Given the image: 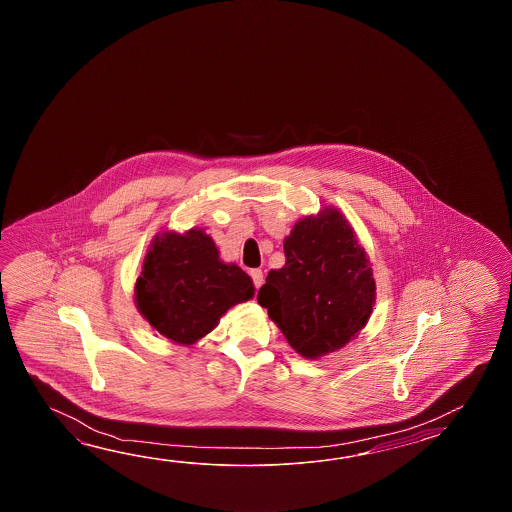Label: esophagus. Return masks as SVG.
I'll use <instances>...</instances> for the list:
<instances>
[{
    "instance_id": "34e87169",
    "label": "esophagus",
    "mask_w": 512,
    "mask_h": 512,
    "mask_svg": "<svg viewBox=\"0 0 512 512\" xmlns=\"http://www.w3.org/2000/svg\"><path fill=\"white\" fill-rule=\"evenodd\" d=\"M251 276L256 289H260L261 283H263V272H261V269H252Z\"/></svg>"
}]
</instances>
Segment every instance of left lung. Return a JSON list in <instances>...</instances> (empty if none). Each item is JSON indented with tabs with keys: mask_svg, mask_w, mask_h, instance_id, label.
I'll return each mask as SVG.
<instances>
[{
	"mask_svg": "<svg viewBox=\"0 0 512 512\" xmlns=\"http://www.w3.org/2000/svg\"><path fill=\"white\" fill-rule=\"evenodd\" d=\"M283 252L285 265L261 285V307L305 359L344 348L368 324L377 296L370 256L351 223L324 207L294 223Z\"/></svg>",
	"mask_w": 512,
	"mask_h": 512,
	"instance_id": "8db88e82",
	"label": "left lung"
}]
</instances>
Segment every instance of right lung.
<instances>
[{
  "label": "right lung",
  "mask_w": 512,
  "mask_h": 512,
  "mask_svg": "<svg viewBox=\"0 0 512 512\" xmlns=\"http://www.w3.org/2000/svg\"><path fill=\"white\" fill-rule=\"evenodd\" d=\"M254 296V283L236 263L219 258L203 229L153 238L135 282V305L150 326L181 346H192L219 318Z\"/></svg>",
  "instance_id": "obj_1"
}]
</instances>
